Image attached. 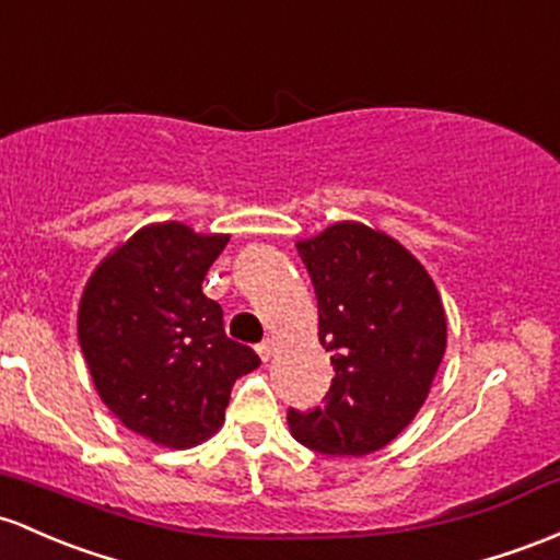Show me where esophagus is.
<instances>
[{
  "label": "esophagus",
  "instance_id": "34e87169",
  "mask_svg": "<svg viewBox=\"0 0 560 560\" xmlns=\"http://www.w3.org/2000/svg\"><path fill=\"white\" fill-rule=\"evenodd\" d=\"M257 353H260L262 361H270V355L276 353V342L268 337V340H262L260 346H257Z\"/></svg>",
  "mask_w": 560,
  "mask_h": 560
}]
</instances>
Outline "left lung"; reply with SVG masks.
Segmentation results:
<instances>
[{"label":"left lung","mask_w":560,"mask_h":560,"mask_svg":"<svg viewBox=\"0 0 560 560\" xmlns=\"http://www.w3.org/2000/svg\"><path fill=\"white\" fill-rule=\"evenodd\" d=\"M298 252L335 377L324 407L290 409L292 435L322 454H372L425 404L446 350L441 294L407 247L364 223L329 225Z\"/></svg>","instance_id":"8db88e82"}]
</instances>
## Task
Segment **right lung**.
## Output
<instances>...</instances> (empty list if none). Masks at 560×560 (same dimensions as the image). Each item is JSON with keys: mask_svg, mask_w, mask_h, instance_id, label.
<instances>
[{"mask_svg": "<svg viewBox=\"0 0 560 560\" xmlns=\"http://www.w3.org/2000/svg\"><path fill=\"white\" fill-rule=\"evenodd\" d=\"M225 233L153 223L119 244L84 287L79 346L97 396L132 433L188 450L218 433L231 388L260 366L225 337L223 308L201 292Z\"/></svg>", "mask_w": 560, "mask_h": 560, "instance_id": "right-lung-1", "label": "right lung"}]
</instances>
